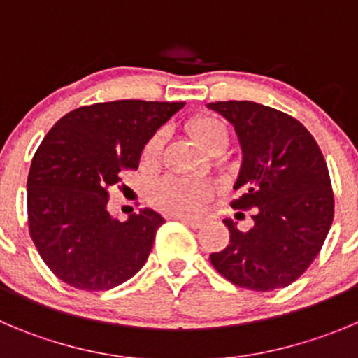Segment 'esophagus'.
<instances>
[{
	"mask_svg": "<svg viewBox=\"0 0 358 358\" xmlns=\"http://www.w3.org/2000/svg\"><path fill=\"white\" fill-rule=\"evenodd\" d=\"M176 219L182 220L183 224H187V226H189V228H192V229H198V228H201V226H203V220H199V219H192V217L178 215V217H176Z\"/></svg>",
	"mask_w": 358,
	"mask_h": 358,
	"instance_id": "1",
	"label": "esophagus"
}]
</instances>
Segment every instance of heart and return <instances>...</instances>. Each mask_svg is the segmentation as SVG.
<instances>
[{
	"instance_id": "b5f03b06",
	"label": "heart",
	"mask_w": 358,
	"mask_h": 358,
	"mask_svg": "<svg viewBox=\"0 0 358 358\" xmlns=\"http://www.w3.org/2000/svg\"><path fill=\"white\" fill-rule=\"evenodd\" d=\"M190 134L196 141L208 152L215 148H226L228 145V130L224 123L213 116H199L189 123ZM164 146V132L159 130L148 139L143 148V164L153 166L159 160ZM213 189L208 182L199 178H178L168 176L160 180L152 189V201L160 210L176 215H194L201 210L203 203L212 196Z\"/></svg>"
}]
</instances>
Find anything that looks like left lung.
Returning <instances> with one entry per match:
<instances>
[{
	"label": "left lung",
	"mask_w": 358,
	"mask_h": 358,
	"mask_svg": "<svg viewBox=\"0 0 358 358\" xmlns=\"http://www.w3.org/2000/svg\"><path fill=\"white\" fill-rule=\"evenodd\" d=\"M208 108L233 123L242 145L235 183L242 194L229 205L255 212L249 231L222 220L229 243L210 255V262L240 288H286L315 262L332 224L334 192L325 157L309 130L286 113L249 100L212 102Z\"/></svg>",
	"instance_id": "left-lung-1"
}]
</instances>
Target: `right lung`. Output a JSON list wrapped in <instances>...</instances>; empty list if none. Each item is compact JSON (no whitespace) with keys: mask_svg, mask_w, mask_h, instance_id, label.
I'll use <instances>...</instances> for the list:
<instances>
[{"mask_svg":"<svg viewBox=\"0 0 358 358\" xmlns=\"http://www.w3.org/2000/svg\"><path fill=\"white\" fill-rule=\"evenodd\" d=\"M185 102L113 100L73 109L40 143L28 175V228L40 258L65 285L103 292L148 259L164 219L145 208L122 222L108 212L120 173Z\"/></svg>","mask_w":358,"mask_h":358,"instance_id":"1","label":"right lung"}]
</instances>
